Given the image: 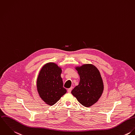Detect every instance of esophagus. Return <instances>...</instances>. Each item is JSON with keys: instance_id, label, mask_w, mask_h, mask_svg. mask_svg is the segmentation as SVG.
<instances>
[{"instance_id": "obj_1", "label": "esophagus", "mask_w": 135, "mask_h": 135, "mask_svg": "<svg viewBox=\"0 0 135 135\" xmlns=\"http://www.w3.org/2000/svg\"><path fill=\"white\" fill-rule=\"evenodd\" d=\"M72 90V87H71V88H70V89H69L68 90V93H70L71 92V90Z\"/></svg>"}]
</instances>
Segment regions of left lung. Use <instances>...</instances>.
I'll list each match as a JSON object with an SVG mask.
<instances>
[{
	"label": "left lung",
	"instance_id": "1",
	"mask_svg": "<svg viewBox=\"0 0 135 135\" xmlns=\"http://www.w3.org/2000/svg\"><path fill=\"white\" fill-rule=\"evenodd\" d=\"M75 68L80 81L71 93L83 106L90 107L98 102L104 91V83L100 72L92 64H85Z\"/></svg>",
	"mask_w": 135,
	"mask_h": 135
}]
</instances>
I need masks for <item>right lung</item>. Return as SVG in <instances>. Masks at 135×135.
<instances>
[{
	"mask_svg": "<svg viewBox=\"0 0 135 135\" xmlns=\"http://www.w3.org/2000/svg\"><path fill=\"white\" fill-rule=\"evenodd\" d=\"M62 68L54 62H48L42 66L37 78L39 96L50 106L55 104L66 93L61 76Z\"/></svg>",
	"mask_w": 135,
	"mask_h": 135,
	"instance_id": "1",
	"label": "right lung"
}]
</instances>
